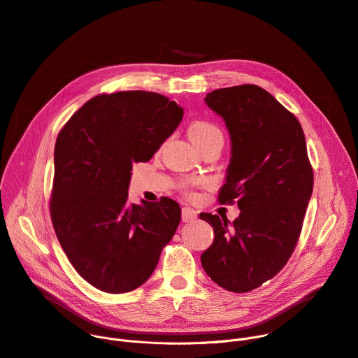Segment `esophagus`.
Returning a JSON list of instances; mask_svg holds the SVG:
<instances>
[{"mask_svg": "<svg viewBox=\"0 0 358 358\" xmlns=\"http://www.w3.org/2000/svg\"><path fill=\"white\" fill-rule=\"evenodd\" d=\"M196 216H198L196 210H194L192 208L185 206V208L182 209V221H183V222L194 221V219H196Z\"/></svg>", "mask_w": 358, "mask_h": 358, "instance_id": "1", "label": "esophagus"}]
</instances>
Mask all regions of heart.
<instances>
[{
    "label": "heart",
    "mask_w": 358,
    "mask_h": 358,
    "mask_svg": "<svg viewBox=\"0 0 358 358\" xmlns=\"http://www.w3.org/2000/svg\"><path fill=\"white\" fill-rule=\"evenodd\" d=\"M189 136L192 141H202L212 136H222L216 124L206 120H196L189 127Z\"/></svg>",
    "instance_id": "heart-1"
}]
</instances>
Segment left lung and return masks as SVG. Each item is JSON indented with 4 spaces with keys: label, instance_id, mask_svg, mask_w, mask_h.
Returning a JSON list of instances; mask_svg holds the SVG:
<instances>
[{
    "label": "left lung",
    "instance_id": "obj_1",
    "mask_svg": "<svg viewBox=\"0 0 358 358\" xmlns=\"http://www.w3.org/2000/svg\"><path fill=\"white\" fill-rule=\"evenodd\" d=\"M205 103L231 137L219 202L236 199L241 213L234 222L199 215L215 232L201 262L219 287L248 292L273 278L296 245L314 185L306 136L292 113L254 85L213 90Z\"/></svg>",
    "mask_w": 358,
    "mask_h": 358
}]
</instances>
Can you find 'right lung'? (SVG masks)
<instances>
[{"instance_id":"add662e5","label":"right lung","mask_w":358,"mask_h":358,"mask_svg":"<svg viewBox=\"0 0 358 358\" xmlns=\"http://www.w3.org/2000/svg\"><path fill=\"white\" fill-rule=\"evenodd\" d=\"M182 117L162 94L119 92L89 100L59 133L51 221L74 269L100 291L145 284L178 229V202L129 203L127 190L133 163L150 160Z\"/></svg>"}]
</instances>
